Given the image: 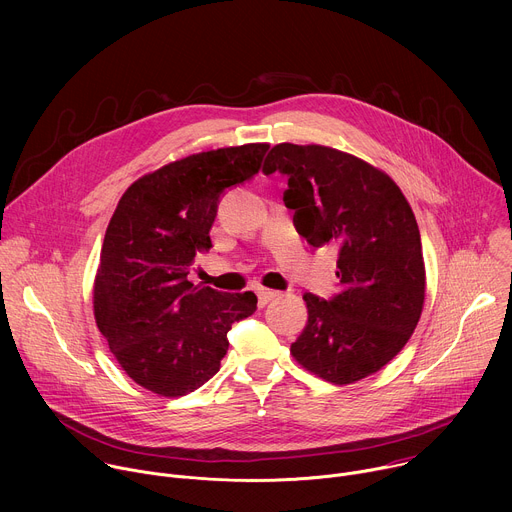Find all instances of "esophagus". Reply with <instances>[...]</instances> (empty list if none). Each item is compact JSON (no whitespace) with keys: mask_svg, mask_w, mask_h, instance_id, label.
<instances>
[{"mask_svg":"<svg viewBox=\"0 0 512 512\" xmlns=\"http://www.w3.org/2000/svg\"><path fill=\"white\" fill-rule=\"evenodd\" d=\"M279 296V291L275 289H267V287H257V298H259V306L269 304L271 300H275Z\"/></svg>","mask_w":512,"mask_h":512,"instance_id":"34e87169","label":"esophagus"}]
</instances>
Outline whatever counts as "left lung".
Listing matches in <instances>:
<instances>
[{
	"instance_id": "1",
	"label": "left lung",
	"mask_w": 512,
	"mask_h": 512,
	"mask_svg": "<svg viewBox=\"0 0 512 512\" xmlns=\"http://www.w3.org/2000/svg\"><path fill=\"white\" fill-rule=\"evenodd\" d=\"M263 172L287 178L283 202L298 233L312 247H338V294L304 296L308 324L291 354L334 385L381 371L411 338L425 300L409 202L385 172L326 145L279 143Z\"/></svg>"
}]
</instances>
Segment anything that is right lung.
<instances>
[{"instance_id": "right-lung-1", "label": "right lung", "mask_w": 512, "mask_h": 512, "mask_svg": "<svg viewBox=\"0 0 512 512\" xmlns=\"http://www.w3.org/2000/svg\"><path fill=\"white\" fill-rule=\"evenodd\" d=\"M269 150L247 143L188 156L133 182L105 233L95 320L121 369L143 389L182 397L212 379L229 330L257 310L253 291L188 281L227 188L251 180Z\"/></svg>"}]
</instances>
